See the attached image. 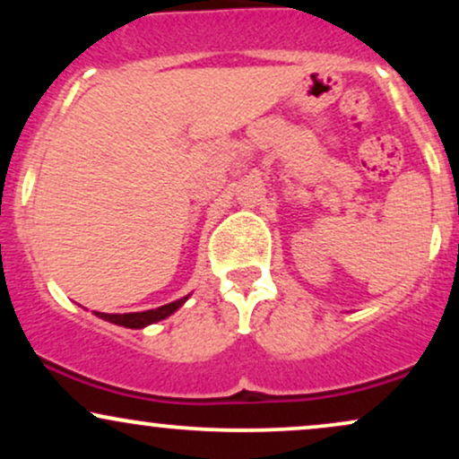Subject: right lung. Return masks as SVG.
I'll return each mask as SVG.
<instances>
[{
	"label": "right lung",
	"mask_w": 459,
	"mask_h": 459,
	"mask_svg": "<svg viewBox=\"0 0 459 459\" xmlns=\"http://www.w3.org/2000/svg\"><path fill=\"white\" fill-rule=\"evenodd\" d=\"M187 298L177 299V302L170 304H163L160 308H152V310H142V313H125V315H108V313H94L97 317H101L105 321H112L116 325H125V328H144V325L155 324V321H161L166 317H170L177 308H181L186 304Z\"/></svg>",
	"instance_id": "obj_1"
}]
</instances>
